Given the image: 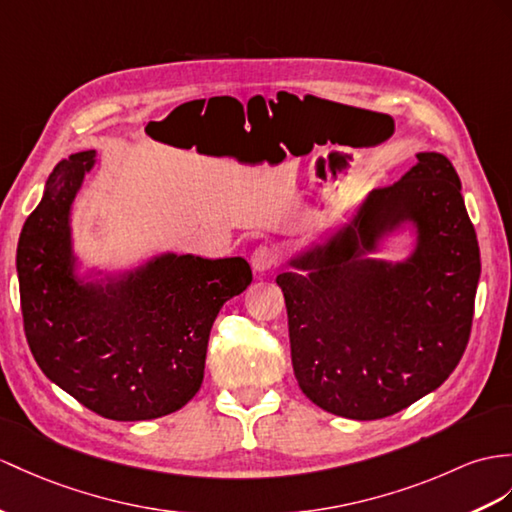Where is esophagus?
Wrapping results in <instances>:
<instances>
[{
    "mask_svg": "<svg viewBox=\"0 0 512 512\" xmlns=\"http://www.w3.org/2000/svg\"><path fill=\"white\" fill-rule=\"evenodd\" d=\"M278 265V252L269 245H260L252 254V267L256 273H267Z\"/></svg>",
    "mask_w": 512,
    "mask_h": 512,
    "instance_id": "1",
    "label": "esophagus"
}]
</instances>
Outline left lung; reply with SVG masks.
I'll return each mask as SVG.
<instances>
[{
    "label": "left lung",
    "mask_w": 512,
    "mask_h": 512,
    "mask_svg": "<svg viewBox=\"0 0 512 512\" xmlns=\"http://www.w3.org/2000/svg\"><path fill=\"white\" fill-rule=\"evenodd\" d=\"M408 225L411 256L371 259ZM276 278L299 389L332 415L400 413L450 378L469 341L480 247L443 154L421 152L400 182L371 191L326 241Z\"/></svg>",
    "instance_id": "left-lung-1"
}]
</instances>
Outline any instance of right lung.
<instances>
[{"mask_svg": "<svg viewBox=\"0 0 512 512\" xmlns=\"http://www.w3.org/2000/svg\"><path fill=\"white\" fill-rule=\"evenodd\" d=\"M93 167L95 149L60 160L23 223L17 276L26 339L45 376L93 413L165 417L202 386L210 328L252 282V269L241 256L165 252L134 269L80 276L71 208Z\"/></svg>", "mask_w": 512, "mask_h": 512, "instance_id": "obj_1", "label": "right lung"}]
</instances>
